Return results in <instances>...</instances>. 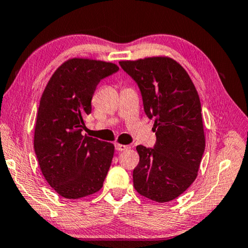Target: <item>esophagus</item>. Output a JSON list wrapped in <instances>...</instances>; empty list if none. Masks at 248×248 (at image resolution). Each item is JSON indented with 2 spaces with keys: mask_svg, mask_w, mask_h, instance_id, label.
Here are the masks:
<instances>
[{
  "mask_svg": "<svg viewBox=\"0 0 248 248\" xmlns=\"http://www.w3.org/2000/svg\"><path fill=\"white\" fill-rule=\"evenodd\" d=\"M114 147H115V150H117V151H125V150L129 149V146L122 145V144H119V142H115Z\"/></svg>",
  "mask_w": 248,
  "mask_h": 248,
  "instance_id": "esophagus-1",
  "label": "esophagus"
}]
</instances>
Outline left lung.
Segmentation results:
<instances>
[{
  "instance_id": "obj_1",
  "label": "left lung",
  "mask_w": 248,
  "mask_h": 248,
  "mask_svg": "<svg viewBox=\"0 0 248 248\" xmlns=\"http://www.w3.org/2000/svg\"><path fill=\"white\" fill-rule=\"evenodd\" d=\"M140 87L144 110L155 119L154 148L137 146L134 187L157 202H171L192 185L205 151L202 104L182 65L168 56L121 61Z\"/></svg>"
}]
</instances>
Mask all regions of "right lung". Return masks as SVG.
Masks as SVG:
<instances>
[{"mask_svg":"<svg viewBox=\"0 0 248 248\" xmlns=\"http://www.w3.org/2000/svg\"><path fill=\"white\" fill-rule=\"evenodd\" d=\"M117 71L110 62L69 59L54 72L41 95L34 153L45 179L64 198L86 197L102 187L114 145L81 132L97 85Z\"/></svg>","mask_w":248,"mask_h":248,"instance_id":"right-lung-1","label":"right lung"}]
</instances>
